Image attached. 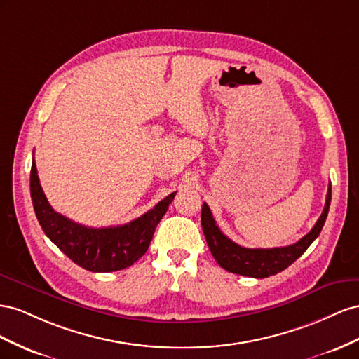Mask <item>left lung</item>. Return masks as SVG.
Masks as SVG:
<instances>
[{
  "mask_svg": "<svg viewBox=\"0 0 359 359\" xmlns=\"http://www.w3.org/2000/svg\"><path fill=\"white\" fill-rule=\"evenodd\" d=\"M331 204V185L327 188L326 203L320 218L317 219L316 225L310 233H306L302 239L289 247L280 248H245L229 239L219 230L215 222L212 212L206 203H203L201 208V225L203 233L206 236V242L215 260L218 262L221 268L225 271L239 273L245 276H252V278H268L271 275L278 273L285 268L298 260L301 255L306 251V248L319 236L323 224L327 217Z\"/></svg>",
  "mask_w": 359,
  "mask_h": 359,
  "instance_id": "1",
  "label": "left lung"
}]
</instances>
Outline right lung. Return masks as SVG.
I'll use <instances>...</instances> for the list:
<instances>
[{"label":"right lung","instance_id":"obj_1","mask_svg":"<svg viewBox=\"0 0 359 359\" xmlns=\"http://www.w3.org/2000/svg\"><path fill=\"white\" fill-rule=\"evenodd\" d=\"M29 191L39 224L46 236L81 268L91 272H112L129 268L144 255L156 225L168 210L176 192L161 200L142 217L117 227L93 229L55 212L40 187L36 162L29 174Z\"/></svg>","mask_w":359,"mask_h":359}]
</instances>
